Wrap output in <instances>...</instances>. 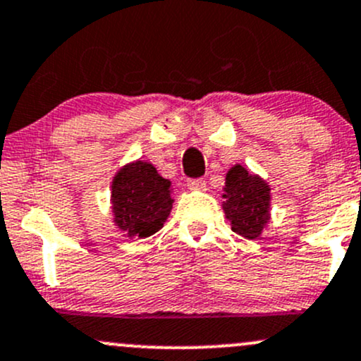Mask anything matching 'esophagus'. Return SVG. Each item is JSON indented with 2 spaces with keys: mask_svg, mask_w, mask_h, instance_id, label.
Listing matches in <instances>:
<instances>
[{
  "mask_svg": "<svg viewBox=\"0 0 361 361\" xmlns=\"http://www.w3.org/2000/svg\"><path fill=\"white\" fill-rule=\"evenodd\" d=\"M187 187L192 192H204L205 190V180L204 178H195V180H188Z\"/></svg>",
  "mask_w": 361,
  "mask_h": 361,
  "instance_id": "obj_1",
  "label": "esophagus"
}]
</instances>
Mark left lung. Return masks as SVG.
<instances>
[{"instance_id": "8db88e82", "label": "left lung", "mask_w": 361, "mask_h": 361, "mask_svg": "<svg viewBox=\"0 0 361 361\" xmlns=\"http://www.w3.org/2000/svg\"><path fill=\"white\" fill-rule=\"evenodd\" d=\"M223 211L236 235L247 240L262 236L271 221V185L245 166L228 169L224 181Z\"/></svg>"}]
</instances>
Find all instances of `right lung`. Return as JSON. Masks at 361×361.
I'll return each mask as SVG.
<instances>
[{"label":"right lung","instance_id":"obj_1","mask_svg":"<svg viewBox=\"0 0 361 361\" xmlns=\"http://www.w3.org/2000/svg\"><path fill=\"white\" fill-rule=\"evenodd\" d=\"M171 181L154 164L132 161L121 166L111 181L113 223L126 238H147L157 233L171 214Z\"/></svg>","mask_w":361,"mask_h":361}]
</instances>
